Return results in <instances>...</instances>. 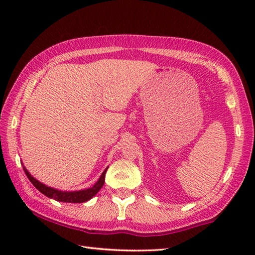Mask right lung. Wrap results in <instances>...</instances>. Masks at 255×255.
Instances as JSON below:
<instances>
[{"instance_id":"add662e5","label":"right lung","mask_w":255,"mask_h":255,"mask_svg":"<svg viewBox=\"0 0 255 255\" xmlns=\"http://www.w3.org/2000/svg\"><path fill=\"white\" fill-rule=\"evenodd\" d=\"M24 170L25 175L28 176V179L30 180L34 187H36L39 191L42 193V195L47 196L50 199H55L57 201H62V202H73V204H81V202H85L91 199L94 196L99 192V190L102 188L103 183H105V178H106V172L108 169L103 171V173L101 174L100 179H99L98 182L93 185L92 188L86 189V190H81V191H74V192H65V191H58V190L53 189L47 187V185L40 183L39 181H37L34 178H32L31 175L29 174V172Z\"/></svg>"}]
</instances>
